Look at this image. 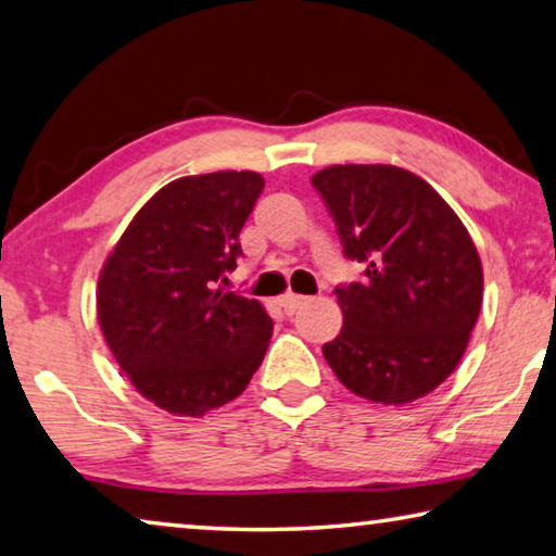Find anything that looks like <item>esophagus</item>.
Here are the masks:
<instances>
[{
    "label": "esophagus",
    "instance_id": "obj_1",
    "mask_svg": "<svg viewBox=\"0 0 556 556\" xmlns=\"http://www.w3.org/2000/svg\"><path fill=\"white\" fill-rule=\"evenodd\" d=\"M309 302V296H302V294H285L281 296V309H285L287 314H294L296 309H302V306Z\"/></svg>",
    "mask_w": 556,
    "mask_h": 556
}]
</instances>
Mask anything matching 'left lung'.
I'll return each instance as SVG.
<instances>
[{"label":"left lung","instance_id":"left-lung-1","mask_svg":"<svg viewBox=\"0 0 556 556\" xmlns=\"http://www.w3.org/2000/svg\"><path fill=\"white\" fill-rule=\"evenodd\" d=\"M343 254L364 279L337 287L341 333L324 343L339 381L361 399L403 405L435 391L468 349L482 306V262L453 207L395 165L314 173Z\"/></svg>","mask_w":556,"mask_h":556}]
</instances>
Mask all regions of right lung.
I'll use <instances>...</instances> for the list:
<instances>
[{"instance_id":"obj_1","label":"right lung","mask_w":556,"mask_h":556,"mask_svg":"<svg viewBox=\"0 0 556 556\" xmlns=\"http://www.w3.org/2000/svg\"><path fill=\"white\" fill-rule=\"evenodd\" d=\"M262 188L252 170L167 182L99 275L96 314L113 358L143 399L173 416L200 418L230 403L267 354L269 314L219 287L237 267L240 230Z\"/></svg>"}]
</instances>
